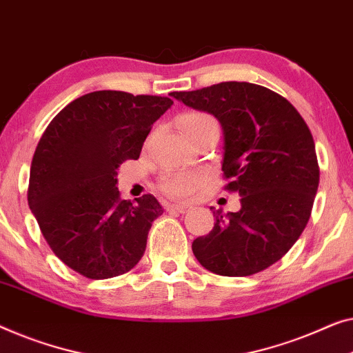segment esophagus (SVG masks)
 Returning <instances> with one entry per match:
<instances>
[{
	"instance_id": "1",
	"label": "esophagus",
	"mask_w": 353,
	"mask_h": 353,
	"mask_svg": "<svg viewBox=\"0 0 353 353\" xmlns=\"http://www.w3.org/2000/svg\"><path fill=\"white\" fill-rule=\"evenodd\" d=\"M168 210L178 212V213H186L189 210V205H186V203H172V205L168 207Z\"/></svg>"
}]
</instances>
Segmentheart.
Here are the masks:
<instances>
[{
    "label": "heart",
    "mask_w": 353,
    "mask_h": 353,
    "mask_svg": "<svg viewBox=\"0 0 353 353\" xmlns=\"http://www.w3.org/2000/svg\"><path fill=\"white\" fill-rule=\"evenodd\" d=\"M212 124H216L214 117L207 113H202V111H191V113L183 114L180 119V125L186 135H191L192 132H197L203 129V127L212 125ZM205 180H207V175L203 172H197V170L172 172L161 180V189L170 197L188 199L194 196V194L202 188Z\"/></svg>",
    "instance_id": "1"
}]
</instances>
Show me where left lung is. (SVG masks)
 <instances>
[{
  "instance_id": "8db88e82",
  "label": "left lung",
  "mask_w": 353,
  "mask_h": 353,
  "mask_svg": "<svg viewBox=\"0 0 353 353\" xmlns=\"http://www.w3.org/2000/svg\"><path fill=\"white\" fill-rule=\"evenodd\" d=\"M170 95L219 121L224 188L239 192L242 203L236 213L213 212L216 223L194 240V256L226 277L261 272L293 247L312 212L320 168L307 124L287 99L252 83Z\"/></svg>"
}]
</instances>
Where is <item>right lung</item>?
Wrapping results in <instances>:
<instances>
[{"label":"right lung","instance_id":"obj_1","mask_svg":"<svg viewBox=\"0 0 353 353\" xmlns=\"http://www.w3.org/2000/svg\"><path fill=\"white\" fill-rule=\"evenodd\" d=\"M173 105L168 97L97 90L50 121L30 168L28 205L60 261L88 279L129 272L164 213L146 194L122 201L117 168L139 159L151 127Z\"/></svg>","mask_w":353,"mask_h":353}]
</instances>
